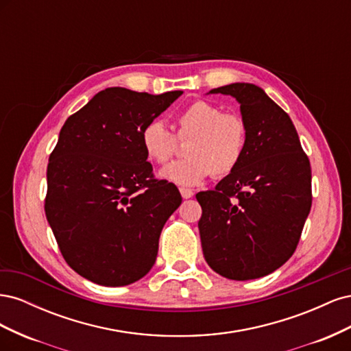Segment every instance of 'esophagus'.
<instances>
[{"label":"esophagus","mask_w":351,"mask_h":351,"mask_svg":"<svg viewBox=\"0 0 351 351\" xmlns=\"http://www.w3.org/2000/svg\"><path fill=\"white\" fill-rule=\"evenodd\" d=\"M180 193H182V196H183V199H190V197H193V190H190V189H184V187H180Z\"/></svg>","instance_id":"34e87169"}]
</instances>
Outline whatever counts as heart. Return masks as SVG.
Instances as JSON below:
<instances>
[{
    "label": "heart",
    "instance_id": "1",
    "mask_svg": "<svg viewBox=\"0 0 351 351\" xmlns=\"http://www.w3.org/2000/svg\"><path fill=\"white\" fill-rule=\"evenodd\" d=\"M176 134L159 120L146 123L141 130V145L147 159L167 164L178 147L186 145L184 159L165 167L159 176L180 186H196L209 176L234 171L247 146V124L239 114L224 112L208 101L189 104L176 117Z\"/></svg>",
    "mask_w": 351,
    "mask_h": 351
}]
</instances>
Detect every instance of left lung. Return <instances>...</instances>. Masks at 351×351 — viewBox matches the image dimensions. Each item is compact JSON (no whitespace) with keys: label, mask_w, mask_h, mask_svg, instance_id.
Returning <instances> with one entry per match:
<instances>
[{"label":"left lung","mask_w":351,"mask_h":351,"mask_svg":"<svg viewBox=\"0 0 351 351\" xmlns=\"http://www.w3.org/2000/svg\"><path fill=\"white\" fill-rule=\"evenodd\" d=\"M247 124V146L234 171L199 192V232L209 267L228 280L261 278L289 261L312 206V169L295 127L256 84L231 83Z\"/></svg>","instance_id":"obj_1"}]
</instances>
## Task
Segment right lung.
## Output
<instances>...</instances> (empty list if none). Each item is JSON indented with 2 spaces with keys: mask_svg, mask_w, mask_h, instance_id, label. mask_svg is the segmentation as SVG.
<instances>
[{
  "mask_svg": "<svg viewBox=\"0 0 351 351\" xmlns=\"http://www.w3.org/2000/svg\"><path fill=\"white\" fill-rule=\"evenodd\" d=\"M182 93L108 88L62 125L47 168L45 215L62 258L83 278L120 287L154 267L182 195L155 178L141 130Z\"/></svg>",
  "mask_w": 351,
  "mask_h": 351,
  "instance_id": "1",
  "label": "right lung"
}]
</instances>
